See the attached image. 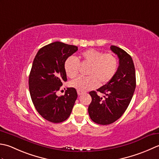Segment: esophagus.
Returning <instances> with one entry per match:
<instances>
[{"label": "esophagus", "instance_id": "obj_1", "mask_svg": "<svg viewBox=\"0 0 159 159\" xmlns=\"http://www.w3.org/2000/svg\"><path fill=\"white\" fill-rule=\"evenodd\" d=\"M77 94H78V95H82V94L83 93V92H82V91H80V90H77Z\"/></svg>", "mask_w": 159, "mask_h": 159}]
</instances>
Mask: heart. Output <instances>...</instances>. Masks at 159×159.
<instances>
[{
    "instance_id": "b5f03b06",
    "label": "heart",
    "mask_w": 159,
    "mask_h": 159,
    "mask_svg": "<svg viewBox=\"0 0 159 159\" xmlns=\"http://www.w3.org/2000/svg\"><path fill=\"white\" fill-rule=\"evenodd\" d=\"M84 62L90 65L88 77H79L70 82V86L80 91H86L98 87L99 82L106 84L115 76L118 61L114 54L103 53L102 51L90 48L81 55ZM80 61L75 56H70L64 62V70L70 78H74L78 73Z\"/></svg>"
}]
</instances>
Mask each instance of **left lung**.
<instances>
[{
    "label": "left lung",
    "mask_w": 159,
    "mask_h": 159,
    "mask_svg": "<svg viewBox=\"0 0 159 159\" xmlns=\"http://www.w3.org/2000/svg\"><path fill=\"white\" fill-rule=\"evenodd\" d=\"M111 49L119 57L117 70L108 83L97 90L104 94L103 98L94 90L89 93L92 98L88 109L89 116L93 121L100 125L112 124L121 117L136 88L135 69L131 56L118 47L112 45Z\"/></svg>",
    "instance_id": "1"
}]
</instances>
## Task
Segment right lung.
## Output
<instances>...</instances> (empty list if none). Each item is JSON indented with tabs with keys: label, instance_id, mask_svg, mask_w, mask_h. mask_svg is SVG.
<instances>
[{
	"label": "right lung",
	"instance_id": "1",
	"mask_svg": "<svg viewBox=\"0 0 159 159\" xmlns=\"http://www.w3.org/2000/svg\"><path fill=\"white\" fill-rule=\"evenodd\" d=\"M77 50L74 45L55 42L41 48L34 60L29 77L31 98L39 114L50 122L66 120L77 98L74 88H67L64 95H56L67 81L64 62Z\"/></svg>",
	"mask_w": 159,
	"mask_h": 159
}]
</instances>
